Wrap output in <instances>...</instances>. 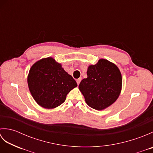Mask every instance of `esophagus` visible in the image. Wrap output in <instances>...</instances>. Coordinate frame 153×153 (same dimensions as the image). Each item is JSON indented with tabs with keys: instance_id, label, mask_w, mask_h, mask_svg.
I'll use <instances>...</instances> for the list:
<instances>
[{
	"instance_id": "obj_1",
	"label": "esophagus",
	"mask_w": 153,
	"mask_h": 153,
	"mask_svg": "<svg viewBox=\"0 0 153 153\" xmlns=\"http://www.w3.org/2000/svg\"><path fill=\"white\" fill-rule=\"evenodd\" d=\"M82 77H79V78H78V79H77V80H76V82H77V85H79V84L80 83V82H81V81H82Z\"/></svg>"
}]
</instances>
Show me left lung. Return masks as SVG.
I'll list each match as a JSON object with an SVG mask.
<instances>
[{"mask_svg": "<svg viewBox=\"0 0 153 153\" xmlns=\"http://www.w3.org/2000/svg\"><path fill=\"white\" fill-rule=\"evenodd\" d=\"M87 77L82 80L79 89L91 108L100 110L114 102L122 89L121 73L115 64L100 59L87 70Z\"/></svg>", "mask_w": 153, "mask_h": 153, "instance_id": "obj_1", "label": "left lung"}]
</instances>
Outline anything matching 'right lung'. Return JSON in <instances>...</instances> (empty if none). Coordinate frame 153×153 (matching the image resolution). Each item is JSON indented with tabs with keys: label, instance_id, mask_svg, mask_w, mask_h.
I'll return each instance as SVG.
<instances>
[{
	"label": "right lung",
	"instance_id": "1",
	"mask_svg": "<svg viewBox=\"0 0 153 153\" xmlns=\"http://www.w3.org/2000/svg\"><path fill=\"white\" fill-rule=\"evenodd\" d=\"M27 83L35 101L45 108L62 105L68 93L77 85L61 64L50 57L39 60L32 66Z\"/></svg>",
	"mask_w": 153,
	"mask_h": 153
}]
</instances>
